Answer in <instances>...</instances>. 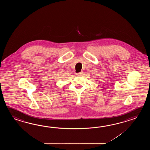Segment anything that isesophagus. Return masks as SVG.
Here are the masks:
<instances>
[{
  "label": "esophagus",
  "instance_id": "1",
  "mask_svg": "<svg viewBox=\"0 0 150 150\" xmlns=\"http://www.w3.org/2000/svg\"><path fill=\"white\" fill-rule=\"evenodd\" d=\"M76 76H81L83 75V72H79V73H78V74H76Z\"/></svg>",
  "mask_w": 150,
  "mask_h": 150
}]
</instances>
